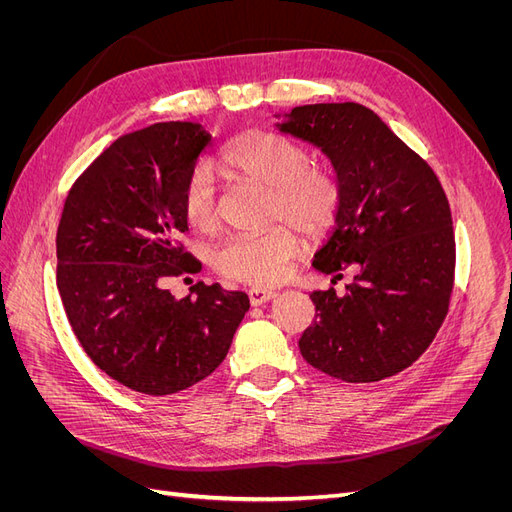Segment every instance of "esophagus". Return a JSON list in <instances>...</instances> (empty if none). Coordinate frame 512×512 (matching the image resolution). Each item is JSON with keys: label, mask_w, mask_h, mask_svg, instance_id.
<instances>
[{"label": "esophagus", "mask_w": 512, "mask_h": 512, "mask_svg": "<svg viewBox=\"0 0 512 512\" xmlns=\"http://www.w3.org/2000/svg\"><path fill=\"white\" fill-rule=\"evenodd\" d=\"M275 297H277L275 290H267V288H250V290H247V299H250L252 305H262V303H267Z\"/></svg>", "instance_id": "esophagus-1"}]
</instances>
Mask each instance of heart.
<instances>
[{
	"label": "heart",
	"instance_id": "b5f03b06",
	"mask_svg": "<svg viewBox=\"0 0 512 512\" xmlns=\"http://www.w3.org/2000/svg\"><path fill=\"white\" fill-rule=\"evenodd\" d=\"M228 175L269 190V218L288 220L307 237H320L339 215L344 185L327 164H314L305 145L288 136L252 130L222 151ZM181 207L188 224L200 232L218 226V188L211 170L198 164L183 185ZM299 254V237L290 226H273L260 235L228 237L213 252V267L224 277L252 286L282 282L290 260Z\"/></svg>",
	"mask_w": 512,
	"mask_h": 512
}]
</instances>
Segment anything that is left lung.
Segmentation results:
<instances>
[{"mask_svg": "<svg viewBox=\"0 0 512 512\" xmlns=\"http://www.w3.org/2000/svg\"><path fill=\"white\" fill-rule=\"evenodd\" d=\"M280 132L316 145L344 185L331 239L314 269L346 294L314 290L316 322L299 339L303 359L344 382H378L421 356L448 312L455 282L451 207L431 166L367 106H297Z\"/></svg>", "mask_w": 512, "mask_h": 512, "instance_id": "8db88e82", "label": "left lung"}]
</instances>
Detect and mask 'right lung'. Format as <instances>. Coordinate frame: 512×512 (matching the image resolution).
Returning <instances> with one entry per match:
<instances>
[{
	"mask_svg": "<svg viewBox=\"0 0 512 512\" xmlns=\"http://www.w3.org/2000/svg\"><path fill=\"white\" fill-rule=\"evenodd\" d=\"M211 134L166 121L126 134L74 181L57 228V288L70 327L104 374L173 395L226 359L250 299L198 282L175 299L166 277L196 271L183 250L181 194Z\"/></svg>",
	"mask_w": 512,
	"mask_h": 512,
	"instance_id": "right-lung-1",
	"label": "right lung"
}]
</instances>
